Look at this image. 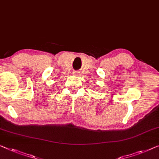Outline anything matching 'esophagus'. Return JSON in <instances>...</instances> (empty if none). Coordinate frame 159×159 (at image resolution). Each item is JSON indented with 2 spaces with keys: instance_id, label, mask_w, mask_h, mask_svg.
I'll use <instances>...</instances> for the list:
<instances>
[{
  "instance_id": "1",
  "label": "esophagus",
  "mask_w": 159,
  "mask_h": 159,
  "mask_svg": "<svg viewBox=\"0 0 159 159\" xmlns=\"http://www.w3.org/2000/svg\"><path fill=\"white\" fill-rule=\"evenodd\" d=\"M75 74H76V75H79V72H75Z\"/></svg>"
}]
</instances>
